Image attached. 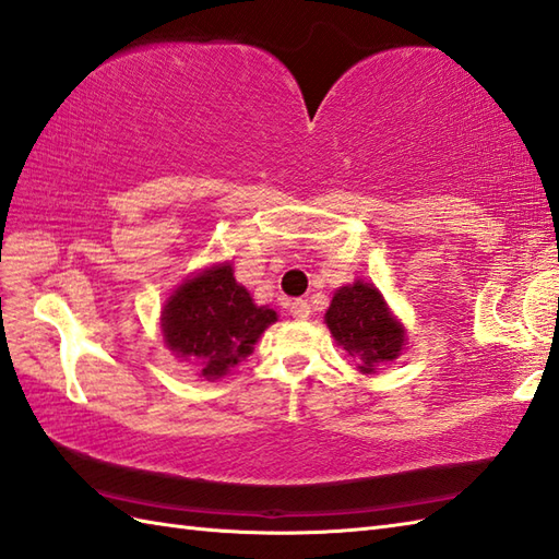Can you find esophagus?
Listing matches in <instances>:
<instances>
[{
	"label": "esophagus",
	"instance_id": "obj_1",
	"mask_svg": "<svg viewBox=\"0 0 559 559\" xmlns=\"http://www.w3.org/2000/svg\"><path fill=\"white\" fill-rule=\"evenodd\" d=\"M289 313H292V318H296V320H306L308 316H311V304L304 301V299H296V301H292V306H289Z\"/></svg>",
	"mask_w": 559,
	"mask_h": 559
}]
</instances>
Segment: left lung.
Wrapping results in <instances>:
<instances>
[{
    "label": "left lung",
    "instance_id": "8db88e82",
    "mask_svg": "<svg viewBox=\"0 0 559 559\" xmlns=\"http://www.w3.org/2000/svg\"><path fill=\"white\" fill-rule=\"evenodd\" d=\"M325 322L334 342L354 358L361 373H376L380 364L394 361L406 344V332L373 284L356 280L332 296Z\"/></svg>",
    "mask_w": 559,
    "mask_h": 559
}]
</instances>
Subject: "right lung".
<instances>
[{"label": "right lung", "mask_w": 559, "mask_h": 559, "mask_svg": "<svg viewBox=\"0 0 559 559\" xmlns=\"http://www.w3.org/2000/svg\"><path fill=\"white\" fill-rule=\"evenodd\" d=\"M277 313L255 306L234 280L229 263L213 265L179 284L163 308V337L179 358H195L201 376L217 380L253 352Z\"/></svg>", "instance_id": "add662e5"}]
</instances>
